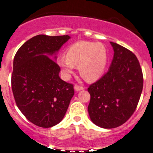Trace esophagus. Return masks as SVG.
Returning <instances> with one entry per match:
<instances>
[{"label":"esophagus","instance_id":"1","mask_svg":"<svg viewBox=\"0 0 153 153\" xmlns=\"http://www.w3.org/2000/svg\"><path fill=\"white\" fill-rule=\"evenodd\" d=\"M83 89H84V88H83V87H80V86H78V85L74 86V90H75L76 91H80Z\"/></svg>","mask_w":153,"mask_h":153}]
</instances>
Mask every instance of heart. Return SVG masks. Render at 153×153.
<instances>
[{
    "label": "heart",
    "mask_w": 153,
    "mask_h": 153,
    "mask_svg": "<svg viewBox=\"0 0 153 153\" xmlns=\"http://www.w3.org/2000/svg\"><path fill=\"white\" fill-rule=\"evenodd\" d=\"M58 65L65 77L79 68V75L87 82H94L104 74L108 62V54L101 43L79 42L67 49L66 58L58 59Z\"/></svg>",
    "instance_id": "1"
}]
</instances>
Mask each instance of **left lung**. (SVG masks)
<instances>
[{
	"mask_svg": "<svg viewBox=\"0 0 153 153\" xmlns=\"http://www.w3.org/2000/svg\"><path fill=\"white\" fill-rule=\"evenodd\" d=\"M114 56L108 71L87 89L88 113L92 122L103 128L123 125L135 111L143 87V76L135 55L111 42Z\"/></svg>",
	"mask_w": 153,
	"mask_h": 153,
	"instance_id": "8db88e82",
	"label": "left lung"
}]
</instances>
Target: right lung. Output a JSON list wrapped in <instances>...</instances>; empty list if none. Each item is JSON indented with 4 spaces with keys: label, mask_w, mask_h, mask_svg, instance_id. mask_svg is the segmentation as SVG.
<instances>
[{
    "label": "right lung",
    "mask_w": 153,
    "mask_h": 153,
    "mask_svg": "<svg viewBox=\"0 0 153 153\" xmlns=\"http://www.w3.org/2000/svg\"><path fill=\"white\" fill-rule=\"evenodd\" d=\"M69 36L39 35L15 54L11 87L17 106L34 125L51 128L62 120L74 95L73 84L59 76L56 55Z\"/></svg>",
    "instance_id": "add662e5"
}]
</instances>
